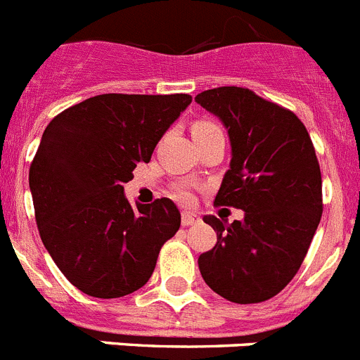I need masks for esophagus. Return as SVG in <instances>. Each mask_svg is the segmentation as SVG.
<instances>
[{"label": "esophagus", "instance_id": "obj_1", "mask_svg": "<svg viewBox=\"0 0 360 360\" xmlns=\"http://www.w3.org/2000/svg\"><path fill=\"white\" fill-rule=\"evenodd\" d=\"M200 222V217L195 215V213H190V212H184L181 215V224L183 226H195Z\"/></svg>", "mask_w": 360, "mask_h": 360}]
</instances>
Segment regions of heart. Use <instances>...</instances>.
Returning a JSON list of instances; mask_svg holds the SVG:
<instances>
[{"mask_svg": "<svg viewBox=\"0 0 360 360\" xmlns=\"http://www.w3.org/2000/svg\"><path fill=\"white\" fill-rule=\"evenodd\" d=\"M215 131H220L219 127H217L213 122H206V120H200V122H195L192 127V134L193 136H202V134H210V132H215ZM176 197L179 200H183V202H188V200L192 199V195H190V192H188L186 188H179L176 192Z\"/></svg>", "mask_w": 360, "mask_h": 360, "instance_id": "1", "label": "heart"}]
</instances>
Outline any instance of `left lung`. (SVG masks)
<instances>
[{
  "mask_svg": "<svg viewBox=\"0 0 360 360\" xmlns=\"http://www.w3.org/2000/svg\"><path fill=\"white\" fill-rule=\"evenodd\" d=\"M195 102L222 122L231 143L215 204L244 210L231 224L204 217L217 244L199 257V271L219 296L260 303L292 280L321 220L316 150L292 111L244 87L208 89Z\"/></svg>",
  "mask_w": 360,
  "mask_h": 360,
  "instance_id": "1",
  "label": "left lung"
}]
</instances>
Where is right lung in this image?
<instances>
[{"label": "right lung", "mask_w": 360, "mask_h": 360, "mask_svg": "<svg viewBox=\"0 0 360 360\" xmlns=\"http://www.w3.org/2000/svg\"><path fill=\"white\" fill-rule=\"evenodd\" d=\"M192 103L190 95H98L44 129L30 165L39 235L60 273L93 297L143 287L160 249L181 226L170 199L138 204L124 195L138 163Z\"/></svg>", "instance_id": "add662e5"}]
</instances>
